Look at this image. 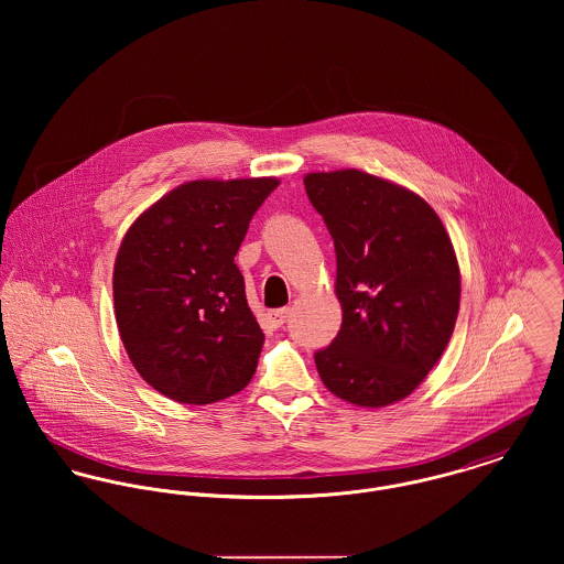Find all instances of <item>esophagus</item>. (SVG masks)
Masks as SVG:
<instances>
[{
	"label": "esophagus",
	"instance_id": "1",
	"mask_svg": "<svg viewBox=\"0 0 564 564\" xmlns=\"http://www.w3.org/2000/svg\"><path fill=\"white\" fill-rule=\"evenodd\" d=\"M269 323H271V327L273 329H278V327H282L286 319H289V308H278V311H271L269 315Z\"/></svg>",
	"mask_w": 564,
	"mask_h": 564
}]
</instances>
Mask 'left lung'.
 <instances>
[{
  "label": "left lung",
  "instance_id": "1",
  "mask_svg": "<svg viewBox=\"0 0 564 564\" xmlns=\"http://www.w3.org/2000/svg\"><path fill=\"white\" fill-rule=\"evenodd\" d=\"M306 195L334 241L343 323L315 351L340 400L380 408L410 395L445 351L460 306L449 235L419 195L358 169L308 173Z\"/></svg>",
  "mask_w": 564,
  "mask_h": 564
}]
</instances>
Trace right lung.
<instances>
[{"instance_id": "add662e5", "label": "right lung", "mask_w": 564, "mask_h": 564, "mask_svg": "<svg viewBox=\"0 0 564 564\" xmlns=\"http://www.w3.org/2000/svg\"><path fill=\"white\" fill-rule=\"evenodd\" d=\"M275 177L195 180L128 230L115 260V317L126 351L164 398L219 402L242 391L264 334L235 256Z\"/></svg>"}]
</instances>
